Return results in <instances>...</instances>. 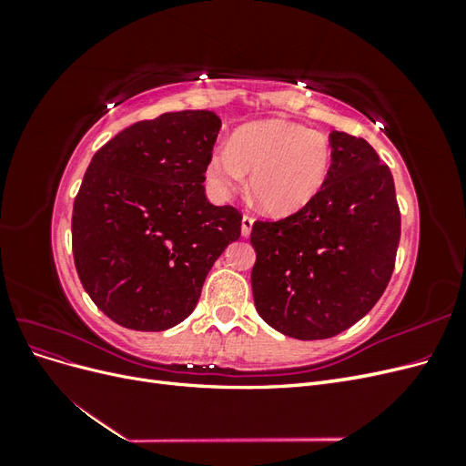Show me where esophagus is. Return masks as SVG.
I'll use <instances>...</instances> for the list:
<instances>
[{
  "label": "esophagus",
  "mask_w": 466,
  "mask_h": 466,
  "mask_svg": "<svg viewBox=\"0 0 466 466\" xmlns=\"http://www.w3.org/2000/svg\"><path fill=\"white\" fill-rule=\"evenodd\" d=\"M252 223H255V219H252L250 216H243V219H241V233H243V237H248V235H250Z\"/></svg>",
  "instance_id": "esophagus-1"
}]
</instances>
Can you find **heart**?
<instances>
[{
	"label": "heart",
	"instance_id": "heart-1",
	"mask_svg": "<svg viewBox=\"0 0 466 466\" xmlns=\"http://www.w3.org/2000/svg\"><path fill=\"white\" fill-rule=\"evenodd\" d=\"M332 167L327 134L303 124L270 118L241 126L228 147L209 155L206 178L221 198L243 188L250 173V192L272 216H291L322 190Z\"/></svg>",
	"mask_w": 466,
	"mask_h": 466
}]
</instances>
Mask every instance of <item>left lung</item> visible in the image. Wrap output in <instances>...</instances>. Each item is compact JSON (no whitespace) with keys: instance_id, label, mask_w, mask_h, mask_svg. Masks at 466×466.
I'll list each match as a JSON object with an SVG mask.
<instances>
[{"instance_id":"obj_1","label":"left lung","mask_w":466,"mask_h":466,"mask_svg":"<svg viewBox=\"0 0 466 466\" xmlns=\"http://www.w3.org/2000/svg\"><path fill=\"white\" fill-rule=\"evenodd\" d=\"M322 190L279 221H255L250 284L258 315L298 340H322L368 315L383 295L400 241L387 165L363 137L330 134Z\"/></svg>"}]
</instances>
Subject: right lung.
<instances>
[{"mask_svg": "<svg viewBox=\"0 0 466 466\" xmlns=\"http://www.w3.org/2000/svg\"><path fill=\"white\" fill-rule=\"evenodd\" d=\"M221 128L211 110L132 124L98 149L74 202L72 247L83 288L124 329L185 320L243 216L206 198V165Z\"/></svg>", "mask_w": 466, "mask_h": 466, "instance_id": "right-lung-1", "label": "right lung"}]
</instances>
